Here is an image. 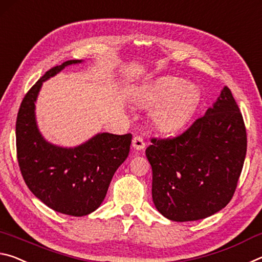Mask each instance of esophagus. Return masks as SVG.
I'll list each match as a JSON object with an SVG mask.
<instances>
[{
	"mask_svg": "<svg viewBox=\"0 0 262 262\" xmlns=\"http://www.w3.org/2000/svg\"><path fill=\"white\" fill-rule=\"evenodd\" d=\"M132 147H134L135 149L145 148V143H144V140L140 136L134 137V139H132Z\"/></svg>",
	"mask_w": 262,
	"mask_h": 262,
	"instance_id": "esophagus-1",
	"label": "esophagus"
}]
</instances>
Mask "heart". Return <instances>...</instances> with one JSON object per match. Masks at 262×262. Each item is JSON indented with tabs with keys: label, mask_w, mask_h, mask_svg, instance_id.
<instances>
[{
	"label": "heart",
	"mask_w": 262,
	"mask_h": 262,
	"mask_svg": "<svg viewBox=\"0 0 262 262\" xmlns=\"http://www.w3.org/2000/svg\"><path fill=\"white\" fill-rule=\"evenodd\" d=\"M136 102L152 108V122L158 130L174 131L183 126L200 103V91L195 84L184 83L175 76H164L145 85L137 93Z\"/></svg>",
	"instance_id": "obj_1"
}]
</instances>
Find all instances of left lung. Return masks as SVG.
Masks as SVG:
<instances>
[{
  "mask_svg": "<svg viewBox=\"0 0 262 262\" xmlns=\"http://www.w3.org/2000/svg\"><path fill=\"white\" fill-rule=\"evenodd\" d=\"M152 199L174 222L199 221L226 207L246 157L245 123L228 87L212 108L174 138H152Z\"/></svg>",
  "mask_w": 262,
  "mask_h": 262,
  "instance_id": "1",
  "label": "left lung"
}]
</instances>
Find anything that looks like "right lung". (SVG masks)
Returning a JSON list of instances; mask_svg holds the SVG:
<instances>
[{
  "instance_id": "obj_1",
  "label": "right lung",
  "mask_w": 262,
  "mask_h": 262,
  "mask_svg": "<svg viewBox=\"0 0 262 262\" xmlns=\"http://www.w3.org/2000/svg\"><path fill=\"white\" fill-rule=\"evenodd\" d=\"M82 62L68 60L47 71L24 96L16 121V148L29 189L47 207L81 217L100 207L115 171L128 156L132 135L97 134L76 147L46 141L38 130L34 103L44 81L63 68Z\"/></svg>"
}]
</instances>
